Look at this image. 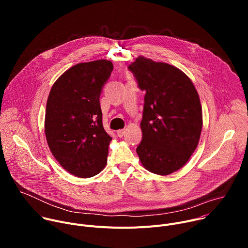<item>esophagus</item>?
<instances>
[{"label": "esophagus", "mask_w": 248, "mask_h": 248, "mask_svg": "<svg viewBox=\"0 0 248 248\" xmlns=\"http://www.w3.org/2000/svg\"><path fill=\"white\" fill-rule=\"evenodd\" d=\"M124 133H125V129H119L117 131V134L119 137H123L124 135Z\"/></svg>", "instance_id": "1"}]
</instances>
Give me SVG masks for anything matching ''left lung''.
I'll list each match as a JSON object with an SVG mask.
<instances>
[{"instance_id": "8db88e82", "label": "left lung", "mask_w": 248, "mask_h": 248, "mask_svg": "<svg viewBox=\"0 0 248 248\" xmlns=\"http://www.w3.org/2000/svg\"><path fill=\"white\" fill-rule=\"evenodd\" d=\"M127 68L145 92L142 140L136 152L149 171L170 174L186 165L198 145L202 129L198 93L189 78L169 63L138 57Z\"/></svg>"}]
</instances>
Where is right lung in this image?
<instances>
[{
    "instance_id": "right-lung-1",
    "label": "right lung",
    "mask_w": 248,
    "mask_h": 248,
    "mask_svg": "<svg viewBox=\"0 0 248 248\" xmlns=\"http://www.w3.org/2000/svg\"><path fill=\"white\" fill-rule=\"evenodd\" d=\"M113 68L107 60L78 63L57 79L48 97V145L60 165L79 178L96 175L107 163L112 137L103 127L99 99Z\"/></svg>"
}]
</instances>
